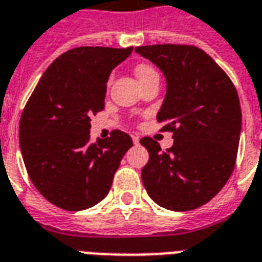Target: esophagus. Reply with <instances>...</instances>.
Listing matches in <instances>:
<instances>
[{
  "instance_id": "esophagus-1",
  "label": "esophagus",
  "mask_w": 262,
  "mask_h": 262,
  "mask_svg": "<svg viewBox=\"0 0 262 262\" xmlns=\"http://www.w3.org/2000/svg\"><path fill=\"white\" fill-rule=\"evenodd\" d=\"M132 140H133V143H135V144H139V142H140V136L135 133V135H132Z\"/></svg>"
}]
</instances>
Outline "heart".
I'll list each match as a JSON object with an SVG mask.
<instances>
[{
    "mask_svg": "<svg viewBox=\"0 0 262 262\" xmlns=\"http://www.w3.org/2000/svg\"><path fill=\"white\" fill-rule=\"evenodd\" d=\"M156 73V70L153 67H150L148 64H139L136 67V75L139 81L143 80V78H146L147 75L150 74H154Z\"/></svg>",
    "mask_w": 262,
    "mask_h": 262,
    "instance_id": "heart-1",
    "label": "heart"
}]
</instances>
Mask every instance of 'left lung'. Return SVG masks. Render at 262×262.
Listing matches in <instances>:
<instances>
[{"label": "left lung", "instance_id": "left-lung-1", "mask_svg": "<svg viewBox=\"0 0 262 262\" xmlns=\"http://www.w3.org/2000/svg\"><path fill=\"white\" fill-rule=\"evenodd\" d=\"M165 75L167 94L157 120L171 132L172 147L161 150L151 137L143 185L154 202L185 212L209 202L234 170L242 109L229 75L202 49L191 45H150L135 49Z\"/></svg>", "mask_w": 262, "mask_h": 262}]
</instances>
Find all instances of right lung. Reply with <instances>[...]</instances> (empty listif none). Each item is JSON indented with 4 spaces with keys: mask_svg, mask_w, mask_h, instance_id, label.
<instances>
[{
    "mask_svg": "<svg viewBox=\"0 0 262 262\" xmlns=\"http://www.w3.org/2000/svg\"><path fill=\"white\" fill-rule=\"evenodd\" d=\"M132 50H67L43 73L26 102L19 122L24 163L32 184L57 208L75 212L101 202L133 146L122 130L90 140L91 116L105 108L109 74Z\"/></svg>",
    "mask_w": 262,
    "mask_h": 262,
    "instance_id": "obj_1",
    "label": "right lung"
}]
</instances>
